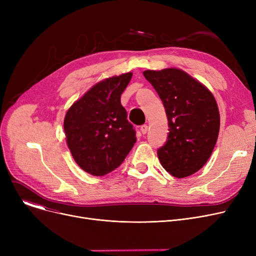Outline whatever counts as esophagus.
I'll use <instances>...</instances> for the list:
<instances>
[{
    "instance_id": "1",
    "label": "esophagus",
    "mask_w": 256,
    "mask_h": 256,
    "mask_svg": "<svg viewBox=\"0 0 256 256\" xmlns=\"http://www.w3.org/2000/svg\"><path fill=\"white\" fill-rule=\"evenodd\" d=\"M147 130H148V126H147V124H143V126H141V132H142V134H145L147 132Z\"/></svg>"
}]
</instances>
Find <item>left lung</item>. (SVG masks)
<instances>
[{
    "label": "left lung",
    "instance_id": "1",
    "mask_svg": "<svg viewBox=\"0 0 256 256\" xmlns=\"http://www.w3.org/2000/svg\"><path fill=\"white\" fill-rule=\"evenodd\" d=\"M165 106L169 134L158 150L160 165L178 178L202 168L216 145L220 114L212 93L199 80L178 68L145 70Z\"/></svg>",
    "mask_w": 256,
    "mask_h": 256
}]
</instances>
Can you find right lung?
<instances>
[{
    "mask_svg": "<svg viewBox=\"0 0 256 256\" xmlns=\"http://www.w3.org/2000/svg\"><path fill=\"white\" fill-rule=\"evenodd\" d=\"M132 74L104 78L92 86L66 112L64 132L76 163L93 176L115 170L136 143L120 96Z\"/></svg>",
    "mask_w": 256,
    "mask_h": 256,
    "instance_id": "add662e5",
    "label": "right lung"
}]
</instances>
